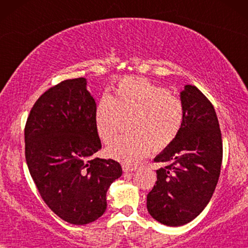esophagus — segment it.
I'll use <instances>...</instances> for the list:
<instances>
[{"label": "esophagus", "mask_w": 248, "mask_h": 248, "mask_svg": "<svg viewBox=\"0 0 248 248\" xmlns=\"http://www.w3.org/2000/svg\"><path fill=\"white\" fill-rule=\"evenodd\" d=\"M123 170H124L125 172H130V171L135 170V167H134V166H132V165L124 164V165H123Z\"/></svg>", "instance_id": "34e87169"}]
</instances>
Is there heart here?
Returning <instances> with one entry per match:
<instances>
[{"label": "heart", "instance_id": "obj_1", "mask_svg": "<svg viewBox=\"0 0 248 248\" xmlns=\"http://www.w3.org/2000/svg\"><path fill=\"white\" fill-rule=\"evenodd\" d=\"M184 105L167 88L141 78H125L113 93L103 96L94 108V127L104 143H110L124 120L130 134L107 149V155L126 165H134L152 151L167 148L176 140L184 123Z\"/></svg>", "mask_w": 248, "mask_h": 248}]
</instances>
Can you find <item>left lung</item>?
Here are the masks:
<instances>
[{
	"label": "left lung",
	"mask_w": 248,
	"mask_h": 248,
	"mask_svg": "<svg viewBox=\"0 0 248 248\" xmlns=\"http://www.w3.org/2000/svg\"><path fill=\"white\" fill-rule=\"evenodd\" d=\"M181 100L184 123L176 140L155 158L164 167L157 170V182L147 196L152 218L171 227L188 223L203 211L222 162L221 131L211 101L189 84Z\"/></svg>",
	"instance_id": "obj_1"
}]
</instances>
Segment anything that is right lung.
Listing matches in <instances>:
<instances>
[{
    "instance_id": "add662e5",
    "label": "right lung",
    "mask_w": 248,
    "mask_h": 248,
    "mask_svg": "<svg viewBox=\"0 0 248 248\" xmlns=\"http://www.w3.org/2000/svg\"><path fill=\"white\" fill-rule=\"evenodd\" d=\"M94 108L84 78L65 80L37 99L25 126L26 161L37 189L72 225L104 215L108 188L122 175L117 161L93 157L101 148Z\"/></svg>"
}]
</instances>
